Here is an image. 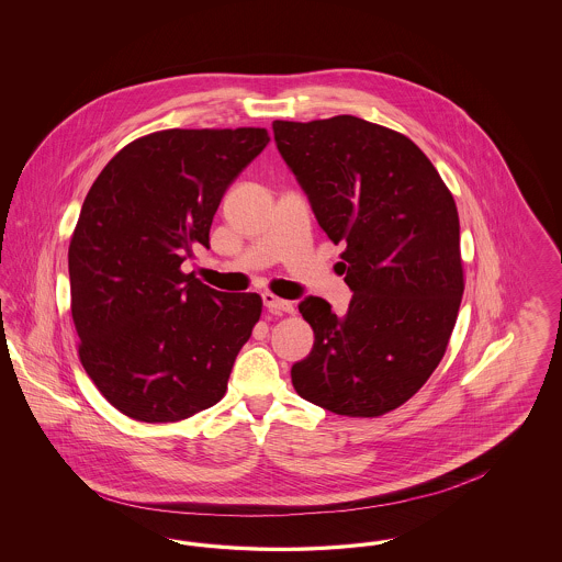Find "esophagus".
Instances as JSON below:
<instances>
[{"mask_svg": "<svg viewBox=\"0 0 562 562\" xmlns=\"http://www.w3.org/2000/svg\"><path fill=\"white\" fill-rule=\"evenodd\" d=\"M263 303H266V307H268L269 312H273V314H293L294 312V305L291 301L280 299V296H276V294H263Z\"/></svg>", "mask_w": 562, "mask_h": 562, "instance_id": "1", "label": "esophagus"}]
</instances>
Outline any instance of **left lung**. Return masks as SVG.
Returning <instances> with one entry per match:
<instances>
[{
	"instance_id": "obj_1",
	"label": "left lung",
	"mask_w": 562,
	"mask_h": 562,
	"mask_svg": "<svg viewBox=\"0 0 562 562\" xmlns=\"http://www.w3.org/2000/svg\"><path fill=\"white\" fill-rule=\"evenodd\" d=\"M278 151L326 236L344 241L348 312L299 303L314 348L291 371L301 398L346 417H381L440 364L463 294L459 214L428 156L404 134L335 115L273 122Z\"/></svg>"
}]
</instances>
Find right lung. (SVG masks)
Wrapping results in <instances>:
<instances>
[{"label":"right lung","mask_w":562,"mask_h":562,"mask_svg":"<svg viewBox=\"0 0 562 562\" xmlns=\"http://www.w3.org/2000/svg\"><path fill=\"white\" fill-rule=\"evenodd\" d=\"M268 143L266 128L145 134L88 191L69 241L71 316L83 371L126 417L172 424L225 396L263 299L181 266L209 248L225 189Z\"/></svg>","instance_id":"right-lung-1"}]
</instances>
